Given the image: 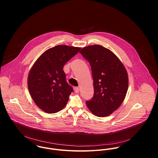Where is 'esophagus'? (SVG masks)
<instances>
[{"instance_id": "esophagus-1", "label": "esophagus", "mask_w": 158, "mask_h": 158, "mask_svg": "<svg viewBox=\"0 0 158 158\" xmlns=\"http://www.w3.org/2000/svg\"><path fill=\"white\" fill-rule=\"evenodd\" d=\"M73 89H74V91H75V93H78L79 92V88L78 87H75L73 88Z\"/></svg>"}]
</instances>
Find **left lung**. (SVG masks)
Segmentation results:
<instances>
[{
  "instance_id": "8db88e82",
  "label": "left lung",
  "mask_w": 158,
  "mask_h": 158,
  "mask_svg": "<svg viewBox=\"0 0 158 158\" xmlns=\"http://www.w3.org/2000/svg\"><path fill=\"white\" fill-rule=\"evenodd\" d=\"M80 53L89 61L94 80V97L86 104L94 115L108 116L125 98L128 87L127 70L113 52L102 45L85 47Z\"/></svg>"
}]
</instances>
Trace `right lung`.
<instances>
[{
	"label": "right lung",
	"mask_w": 158,
	"mask_h": 158,
	"mask_svg": "<svg viewBox=\"0 0 158 158\" xmlns=\"http://www.w3.org/2000/svg\"><path fill=\"white\" fill-rule=\"evenodd\" d=\"M80 49L56 45L44 52L31 68L28 90L36 105L45 113H57L66 106L73 88L67 83L63 69Z\"/></svg>",
	"instance_id": "obj_1"
}]
</instances>
